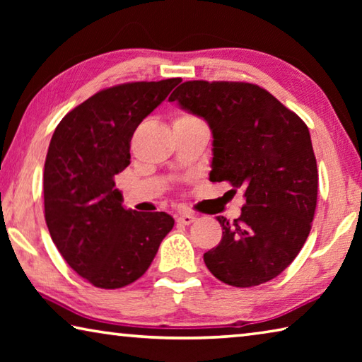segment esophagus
<instances>
[{
    "label": "esophagus",
    "mask_w": 362,
    "mask_h": 362,
    "mask_svg": "<svg viewBox=\"0 0 362 362\" xmlns=\"http://www.w3.org/2000/svg\"><path fill=\"white\" fill-rule=\"evenodd\" d=\"M194 216L193 214H180L179 217H177V222H179L180 225H189V223H193L194 222Z\"/></svg>",
    "instance_id": "esophagus-1"
}]
</instances>
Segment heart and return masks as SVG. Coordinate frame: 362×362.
I'll use <instances>...</instances> for the list:
<instances>
[{
  "label": "heart",
  "mask_w": 362,
  "mask_h": 362,
  "mask_svg": "<svg viewBox=\"0 0 362 362\" xmlns=\"http://www.w3.org/2000/svg\"><path fill=\"white\" fill-rule=\"evenodd\" d=\"M189 119H194V116L189 115V113H180V115L175 116L174 124H175V122H183V121H189Z\"/></svg>",
  "instance_id": "obj_1"
}]
</instances>
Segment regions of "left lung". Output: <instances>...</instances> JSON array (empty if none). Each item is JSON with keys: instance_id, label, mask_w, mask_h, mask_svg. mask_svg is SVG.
I'll use <instances>...</instances> for the list:
<instances>
[{"instance_id": "obj_1", "label": "left lung", "mask_w": 362, "mask_h": 362, "mask_svg": "<svg viewBox=\"0 0 362 362\" xmlns=\"http://www.w3.org/2000/svg\"><path fill=\"white\" fill-rule=\"evenodd\" d=\"M204 118L214 137L209 179L244 189L241 216L222 225V241L204 254L225 284L252 287L291 265L310 235L317 168L310 131L260 86L185 81L169 97Z\"/></svg>"}]
</instances>
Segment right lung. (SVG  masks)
<instances>
[{
  "instance_id": "add662e5",
  "label": "right lung",
  "mask_w": 362,
  "mask_h": 362,
  "mask_svg": "<svg viewBox=\"0 0 362 362\" xmlns=\"http://www.w3.org/2000/svg\"><path fill=\"white\" fill-rule=\"evenodd\" d=\"M180 78L102 89L66 113L45 163V218L60 255L100 289H119L148 269L174 218L122 207L115 175L131 164L140 122Z\"/></svg>"
}]
</instances>
